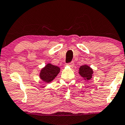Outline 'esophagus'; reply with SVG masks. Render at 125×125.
Segmentation results:
<instances>
[{
	"mask_svg": "<svg viewBox=\"0 0 125 125\" xmlns=\"http://www.w3.org/2000/svg\"><path fill=\"white\" fill-rule=\"evenodd\" d=\"M67 65L69 66L70 67H73V66H74V62H72L69 63L67 64Z\"/></svg>",
	"mask_w": 125,
	"mask_h": 125,
	"instance_id": "34e87169",
	"label": "esophagus"
}]
</instances>
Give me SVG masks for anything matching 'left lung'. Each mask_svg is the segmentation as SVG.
Wrapping results in <instances>:
<instances>
[{
    "instance_id": "obj_1",
    "label": "left lung",
    "mask_w": 125,
    "mask_h": 125,
    "mask_svg": "<svg viewBox=\"0 0 125 125\" xmlns=\"http://www.w3.org/2000/svg\"><path fill=\"white\" fill-rule=\"evenodd\" d=\"M79 73L84 80L88 81L91 80L94 74V72H93V69L91 68L87 64H84L80 67Z\"/></svg>"
}]
</instances>
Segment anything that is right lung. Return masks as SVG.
<instances>
[{
    "label": "right lung",
    "instance_id": "1",
    "mask_svg": "<svg viewBox=\"0 0 125 125\" xmlns=\"http://www.w3.org/2000/svg\"><path fill=\"white\" fill-rule=\"evenodd\" d=\"M60 70L61 69L58 66L49 63L41 70L40 77L43 82L49 83L58 76Z\"/></svg>",
    "mask_w": 125,
    "mask_h": 125
}]
</instances>
